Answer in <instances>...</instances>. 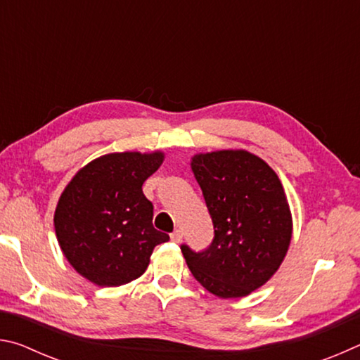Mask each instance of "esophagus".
Returning <instances> with one entry per match:
<instances>
[{
	"label": "esophagus",
	"mask_w": 360,
	"mask_h": 360,
	"mask_svg": "<svg viewBox=\"0 0 360 360\" xmlns=\"http://www.w3.org/2000/svg\"><path fill=\"white\" fill-rule=\"evenodd\" d=\"M169 238H172L173 243H179L182 240V231L181 230H174L172 235H169Z\"/></svg>",
	"instance_id": "34e87169"
}]
</instances>
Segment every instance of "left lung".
Listing matches in <instances>:
<instances>
[{
  "label": "left lung",
  "instance_id": "8db88e82",
  "mask_svg": "<svg viewBox=\"0 0 360 360\" xmlns=\"http://www.w3.org/2000/svg\"><path fill=\"white\" fill-rule=\"evenodd\" d=\"M214 225L203 251L181 246L193 278L221 298L246 297L281 265L292 238V216L276 173L248 150H217L192 158Z\"/></svg>",
  "mask_w": 360,
  "mask_h": 360
}]
</instances>
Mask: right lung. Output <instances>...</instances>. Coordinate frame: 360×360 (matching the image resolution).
Here are the masks:
<instances>
[{
    "label": "right lung",
    "mask_w": 360,
    "mask_h": 360,
    "mask_svg": "<svg viewBox=\"0 0 360 360\" xmlns=\"http://www.w3.org/2000/svg\"><path fill=\"white\" fill-rule=\"evenodd\" d=\"M163 162L162 152H117L79 169L58 200L53 224L72 268L101 288L133 281L169 236L152 225L154 206L143 184Z\"/></svg>",
    "instance_id": "obj_1"
}]
</instances>
